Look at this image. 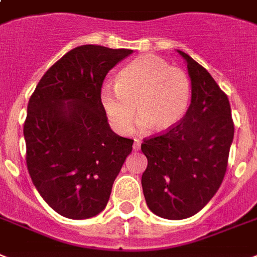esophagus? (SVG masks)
I'll return each mask as SVG.
<instances>
[{"instance_id":"esophagus-1","label":"esophagus","mask_w":257,"mask_h":257,"mask_svg":"<svg viewBox=\"0 0 257 257\" xmlns=\"http://www.w3.org/2000/svg\"><path fill=\"white\" fill-rule=\"evenodd\" d=\"M140 148H141V143H140L139 140H135V143H133V149L140 150Z\"/></svg>"}]
</instances>
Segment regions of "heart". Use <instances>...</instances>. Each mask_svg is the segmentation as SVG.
<instances>
[{"label":"heart","instance_id":"1","mask_svg":"<svg viewBox=\"0 0 257 257\" xmlns=\"http://www.w3.org/2000/svg\"><path fill=\"white\" fill-rule=\"evenodd\" d=\"M191 96L187 75L160 56L143 55L128 63L114 87L100 91V104L110 126L120 135L132 131L136 114L141 128L165 132L176 126L186 112Z\"/></svg>","mask_w":257,"mask_h":257}]
</instances>
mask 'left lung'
I'll return each mask as SVG.
<instances>
[{
    "label": "left lung",
    "mask_w": 257,
    "mask_h": 257,
    "mask_svg": "<svg viewBox=\"0 0 257 257\" xmlns=\"http://www.w3.org/2000/svg\"><path fill=\"white\" fill-rule=\"evenodd\" d=\"M191 103L182 120L144 140L148 158L141 185L150 211L165 219H186L208 203L220 187L233 140L228 97L201 64L185 54Z\"/></svg>",
    "instance_id": "8db88e82"
}]
</instances>
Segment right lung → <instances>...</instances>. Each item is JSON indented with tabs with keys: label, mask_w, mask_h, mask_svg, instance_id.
I'll return each mask as SVG.
<instances>
[{
	"label": "right lung",
	"mask_w": 257,
	"mask_h": 257,
	"mask_svg": "<svg viewBox=\"0 0 257 257\" xmlns=\"http://www.w3.org/2000/svg\"><path fill=\"white\" fill-rule=\"evenodd\" d=\"M128 49L84 45L54 63L27 104L26 165L41 197L62 216L88 219L105 208L133 140L110 129L103 81Z\"/></svg>",
	"instance_id": "add662e5"
}]
</instances>
